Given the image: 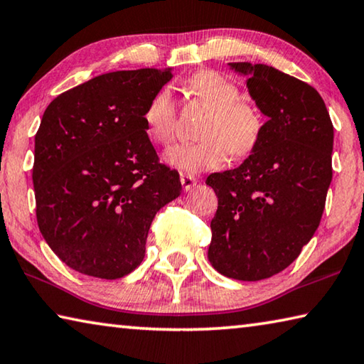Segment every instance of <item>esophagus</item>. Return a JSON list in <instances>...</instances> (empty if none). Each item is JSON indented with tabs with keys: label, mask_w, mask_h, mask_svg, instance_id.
<instances>
[{
	"label": "esophagus",
	"mask_w": 364,
	"mask_h": 364,
	"mask_svg": "<svg viewBox=\"0 0 364 364\" xmlns=\"http://www.w3.org/2000/svg\"><path fill=\"white\" fill-rule=\"evenodd\" d=\"M180 180H181V184H183V189H184V191H191V189H193V188L196 186V183H197L196 178L188 175V173H181Z\"/></svg>",
	"instance_id": "1"
}]
</instances>
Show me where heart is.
<instances>
[{
	"label": "heart",
	"instance_id": "1",
	"mask_svg": "<svg viewBox=\"0 0 364 364\" xmlns=\"http://www.w3.org/2000/svg\"><path fill=\"white\" fill-rule=\"evenodd\" d=\"M191 97L205 109L193 144H180L165 152V162L188 173L218 168L231 157L250 156L260 144L264 120L260 110L241 100L239 86L215 70H200L186 82ZM152 141L168 144L176 133V104L171 91L162 88L147 102L143 115Z\"/></svg>",
	"mask_w": 364,
	"mask_h": 364
}]
</instances>
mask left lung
<instances>
[{"label":"left lung","mask_w":364,"mask_h":364,"mask_svg":"<svg viewBox=\"0 0 364 364\" xmlns=\"http://www.w3.org/2000/svg\"><path fill=\"white\" fill-rule=\"evenodd\" d=\"M230 65L249 75V93L268 122L237 168L207 178L218 197L208 260L228 278L260 281L287 268L318 230L334 127L313 86L264 64Z\"/></svg>","instance_id":"left-lung-1"}]
</instances>
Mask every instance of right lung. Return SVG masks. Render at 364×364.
<instances>
[{"label":"right lung","mask_w":364,"mask_h":364,"mask_svg":"<svg viewBox=\"0 0 364 364\" xmlns=\"http://www.w3.org/2000/svg\"><path fill=\"white\" fill-rule=\"evenodd\" d=\"M171 69L91 78L46 107L35 134L36 221L67 267L119 279L139 267L156 213L181 193L143 120Z\"/></svg>","instance_id":"add662e5"}]
</instances>
